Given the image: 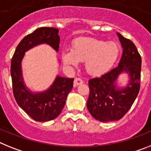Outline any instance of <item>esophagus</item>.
<instances>
[{
	"mask_svg": "<svg viewBox=\"0 0 151 151\" xmlns=\"http://www.w3.org/2000/svg\"><path fill=\"white\" fill-rule=\"evenodd\" d=\"M74 86H78V85H81L83 83V81H82V79H81L80 78H76L74 79Z\"/></svg>",
	"mask_w": 151,
	"mask_h": 151,
	"instance_id": "esophagus-1",
	"label": "esophagus"
}]
</instances>
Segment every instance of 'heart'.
<instances>
[{
  "instance_id": "1",
  "label": "heart",
  "mask_w": 151,
  "mask_h": 151,
  "mask_svg": "<svg viewBox=\"0 0 151 151\" xmlns=\"http://www.w3.org/2000/svg\"><path fill=\"white\" fill-rule=\"evenodd\" d=\"M119 55V48L114 42L94 38L78 39L72 50H65L62 59L65 65L76 66L86 62V69L91 76H101L113 66Z\"/></svg>"
}]
</instances>
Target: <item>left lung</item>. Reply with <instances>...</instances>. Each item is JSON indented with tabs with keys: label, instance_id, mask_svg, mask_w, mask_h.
Segmentation results:
<instances>
[{
	"label": "left lung",
	"instance_id": "obj_1",
	"mask_svg": "<svg viewBox=\"0 0 151 151\" xmlns=\"http://www.w3.org/2000/svg\"><path fill=\"white\" fill-rule=\"evenodd\" d=\"M123 47V53L116 68L101 77L88 81L89 96L87 108L96 120L108 122L118 121L129 111L140 91L141 57L134 42L117 33ZM130 76L126 88L117 89L114 82L120 73Z\"/></svg>",
	"mask_w": 151,
	"mask_h": 151
}]
</instances>
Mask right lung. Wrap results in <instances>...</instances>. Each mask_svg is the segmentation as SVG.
I'll list each match as a JSON object with an SVG mask.
<instances>
[{"label":"right lung","instance_id":"add662e5","mask_svg":"<svg viewBox=\"0 0 151 151\" xmlns=\"http://www.w3.org/2000/svg\"><path fill=\"white\" fill-rule=\"evenodd\" d=\"M58 32L59 29L54 27L38 28L20 41L11 60V74L15 100L18 105L37 122L55 119L61 113L67 95L73 87L74 78L57 76L48 90L33 94L24 86L20 64L26 51L40 43H47L58 51L60 41Z\"/></svg>","mask_w":151,"mask_h":151}]
</instances>
